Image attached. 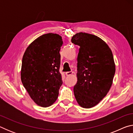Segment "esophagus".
I'll return each mask as SVG.
<instances>
[{"mask_svg":"<svg viewBox=\"0 0 133 133\" xmlns=\"http://www.w3.org/2000/svg\"><path fill=\"white\" fill-rule=\"evenodd\" d=\"M73 73V72L71 71H67V72H66V76H69L71 75Z\"/></svg>","mask_w":133,"mask_h":133,"instance_id":"esophagus-1","label":"esophagus"}]
</instances>
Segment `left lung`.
<instances>
[{
	"label": "left lung",
	"mask_w": 133,
	"mask_h": 133,
	"mask_svg": "<svg viewBox=\"0 0 133 133\" xmlns=\"http://www.w3.org/2000/svg\"><path fill=\"white\" fill-rule=\"evenodd\" d=\"M71 42L80 46L77 56V82L74 94L81 107L90 109L107 95L116 71L112 51L97 36L76 33Z\"/></svg>",
	"instance_id": "1"
}]
</instances>
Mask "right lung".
Segmentation results:
<instances>
[{"instance_id": "right-lung-1", "label": "right lung", "mask_w": 133, "mask_h": 133, "mask_svg": "<svg viewBox=\"0 0 133 133\" xmlns=\"http://www.w3.org/2000/svg\"><path fill=\"white\" fill-rule=\"evenodd\" d=\"M62 37L52 33L35 39L22 58L21 80L37 105L49 107L57 100L63 82L59 72Z\"/></svg>"}]
</instances>
